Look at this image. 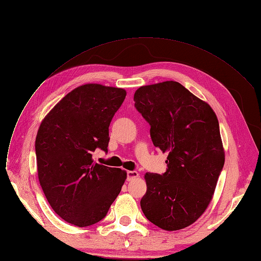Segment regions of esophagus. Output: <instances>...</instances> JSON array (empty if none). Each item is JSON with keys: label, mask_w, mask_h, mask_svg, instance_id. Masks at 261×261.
Wrapping results in <instances>:
<instances>
[{"label": "esophagus", "mask_w": 261, "mask_h": 261, "mask_svg": "<svg viewBox=\"0 0 261 261\" xmlns=\"http://www.w3.org/2000/svg\"><path fill=\"white\" fill-rule=\"evenodd\" d=\"M138 177H139V173H138V172H136V171H128L127 172V180L128 181H130L133 179H136Z\"/></svg>", "instance_id": "1"}]
</instances>
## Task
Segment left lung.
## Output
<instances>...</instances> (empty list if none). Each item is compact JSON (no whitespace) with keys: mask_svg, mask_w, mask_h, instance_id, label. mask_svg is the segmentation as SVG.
<instances>
[{"mask_svg":"<svg viewBox=\"0 0 261 261\" xmlns=\"http://www.w3.org/2000/svg\"><path fill=\"white\" fill-rule=\"evenodd\" d=\"M134 101L150 125L152 143L168 152L163 175H144L141 208L151 223L178 231L202 215L215 192L224 164L217 116L176 81L141 86Z\"/></svg>","mask_w":261,"mask_h":261,"instance_id":"left-lung-1","label":"left lung"}]
</instances>
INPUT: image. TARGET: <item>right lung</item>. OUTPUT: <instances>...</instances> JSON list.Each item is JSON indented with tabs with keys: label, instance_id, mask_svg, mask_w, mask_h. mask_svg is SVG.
Listing matches in <instances>:
<instances>
[{
	"label": "right lung",
	"instance_id": "right-lung-1",
	"mask_svg": "<svg viewBox=\"0 0 261 261\" xmlns=\"http://www.w3.org/2000/svg\"><path fill=\"white\" fill-rule=\"evenodd\" d=\"M126 96L123 88L88 83L72 89L45 116L36 138L38 178L48 203L83 227L103 219L127 174L94 162L107 151L109 127Z\"/></svg>",
	"mask_w": 261,
	"mask_h": 261
}]
</instances>
